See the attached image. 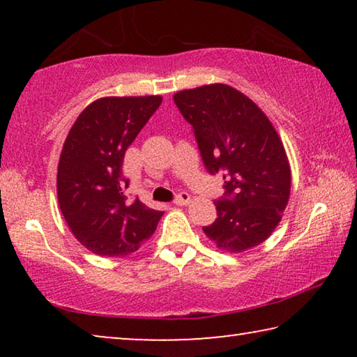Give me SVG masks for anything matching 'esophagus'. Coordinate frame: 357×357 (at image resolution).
<instances>
[{
    "instance_id": "1",
    "label": "esophagus",
    "mask_w": 357,
    "mask_h": 357,
    "mask_svg": "<svg viewBox=\"0 0 357 357\" xmlns=\"http://www.w3.org/2000/svg\"><path fill=\"white\" fill-rule=\"evenodd\" d=\"M189 203H192V197L187 192H181L179 195L174 198V204H178V206H185V204Z\"/></svg>"
}]
</instances>
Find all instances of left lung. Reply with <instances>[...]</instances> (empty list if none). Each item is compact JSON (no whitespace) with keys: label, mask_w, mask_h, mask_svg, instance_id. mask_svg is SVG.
Returning a JSON list of instances; mask_svg holds the SVG:
<instances>
[{"label":"left lung","mask_w":357,"mask_h":357,"mask_svg":"<svg viewBox=\"0 0 357 357\" xmlns=\"http://www.w3.org/2000/svg\"><path fill=\"white\" fill-rule=\"evenodd\" d=\"M195 130L211 174L223 173L225 198L214 202L217 219L203 231L217 249L243 253L264 243L282 220L291 168L269 118L255 102L223 83L173 96Z\"/></svg>","instance_id":"1"}]
</instances>
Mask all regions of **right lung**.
<instances>
[{
    "instance_id": "obj_1",
    "label": "right lung",
    "mask_w": 357,
    "mask_h": 357,
    "mask_svg": "<svg viewBox=\"0 0 357 357\" xmlns=\"http://www.w3.org/2000/svg\"><path fill=\"white\" fill-rule=\"evenodd\" d=\"M160 96L100 98L78 114L59 155L56 193L72 234L100 257H126L153 236L162 211L126 197L124 154Z\"/></svg>"
}]
</instances>
